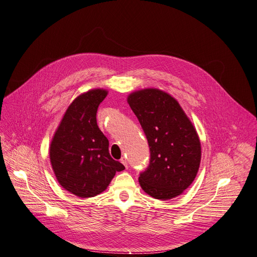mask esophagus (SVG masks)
Returning a JSON list of instances; mask_svg holds the SVG:
<instances>
[{
    "label": "esophagus",
    "instance_id": "esophagus-1",
    "mask_svg": "<svg viewBox=\"0 0 257 257\" xmlns=\"http://www.w3.org/2000/svg\"><path fill=\"white\" fill-rule=\"evenodd\" d=\"M120 163L125 166V168H128V163H127V159L125 157L120 158Z\"/></svg>",
    "mask_w": 257,
    "mask_h": 257
}]
</instances>
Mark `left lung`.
<instances>
[{
  "mask_svg": "<svg viewBox=\"0 0 257 257\" xmlns=\"http://www.w3.org/2000/svg\"><path fill=\"white\" fill-rule=\"evenodd\" d=\"M127 102L150 147L149 167L139 178L141 187L158 200L181 195L200 167L201 143L196 128L178 101L164 90L133 91Z\"/></svg>",
  "mask_w": 257,
  "mask_h": 257,
  "instance_id": "left-lung-1",
  "label": "left lung"
}]
</instances>
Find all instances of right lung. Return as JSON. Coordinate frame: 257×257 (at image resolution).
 <instances>
[{"mask_svg": "<svg viewBox=\"0 0 257 257\" xmlns=\"http://www.w3.org/2000/svg\"><path fill=\"white\" fill-rule=\"evenodd\" d=\"M108 91L81 93L67 107L50 145V161L65 191L90 198L104 192L116 172L125 169L108 151L109 142L99 129L97 110Z\"/></svg>", "mask_w": 257, "mask_h": 257, "instance_id": "1", "label": "right lung"}]
</instances>
